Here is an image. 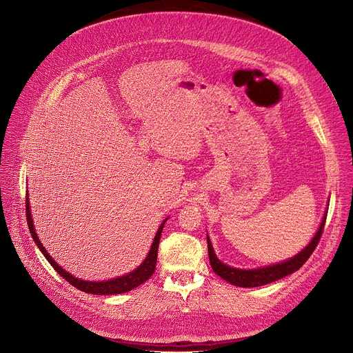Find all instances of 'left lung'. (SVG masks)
Instances as JSON below:
<instances>
[{
    "mask_svg": "<svg viewBox=\"0 0 353 353\" xmlns=\"http://www.w3.org/2000/svg\"><path fill=\"white\" fill-rule=\"evenodd\" d=\"M325 219H327V208L324 217L320 223L319 230L316 231L314 236L312 238V241L309 242L307 246H305L299 253H296L294 257H290L281 263H275V264H270V265H264V267H257V268H236V267H231L225 263H223L214 249L213 245H211V241L208 238L207 234V248H208V259H210V264L211 268L214 270V272L217 275H220L223 279H225L227 283L235 285V287H241V288H254V287H261L270 283H274L276 279L284 278L295 271H298L305 263L306 260L310 257V254L314 252L323 230H324V224H325Z\"/></svg>",
    "mask_w": 353,
    "mask_h": 353,
    "instance_id": "1",
    "label": "left lung"
}]
</instances>
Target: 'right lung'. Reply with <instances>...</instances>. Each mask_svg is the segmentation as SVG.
I'll return each instance as SVG.
<instances>
[{
  "label": "right lung",
  "mask_w": 353,
  "mask_h": 353,
  "mask_svg": "<svg viewBox=\"0 0 353 353\" xmlns=\"http://www.w3.org/2000/svg\"><path fill=\"white\" fill-rule=\"evenodd\" d=\"M26 220H28V225H29V231L32 234L33 241L36 242L37 248L40 249V252L44 254V257L47 259V261L52 265V268L62 276L65 278L70 285H74L75 288H78L82 292L86 294H93V295H118V294H125L129 292L134 288H137L139 285H142L143 283L153 275L154 270H156V264H157V252H159V243H160V238H161V232L164 228V224L167 223L168 219H165L161 225L159 227L156 236L153 239V243L150 246V250L146 256V259L142 261V264H139L133 271L123 274L121 276L117 278H111V279H105V281H85V279H79L75 275L66 272L58 263H55V260L48 254V252L46 250V248L41 245L37 232L34 230V223L32 219V211H30V201H29V194H26Z\"/></svg>",
  "instance_id": "right-lung-1"
}]
</instances>
